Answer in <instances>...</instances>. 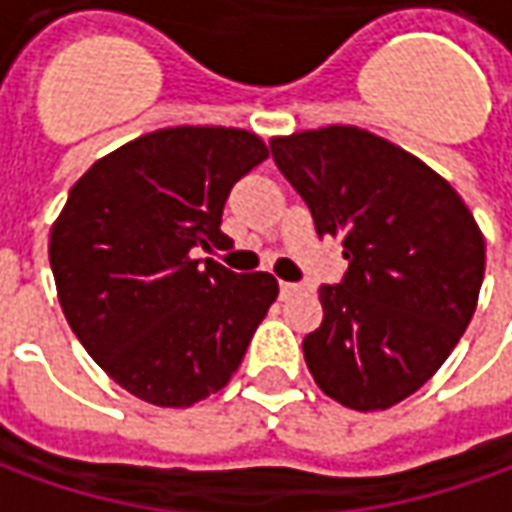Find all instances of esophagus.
<instances>
[{"label": "esophagus", "mask_w": 512, "mask_h": 512, "mask_svg": "<svg viewBox=\"0 0 512 512\" xmlns=\"http://www.w3.org/2000/svg\"><path fill=\"white\" fill-rule=\"evenodd\" d=\"M299 285L296 282H279V296L282 299H288V296H293V293H299Z\"/></svg>", "instance_id": "34e87169"}]
</instances>
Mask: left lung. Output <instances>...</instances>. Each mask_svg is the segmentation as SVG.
<instances>
[{
    "label": "left lung",
    "instance_id": "1",
    "mask_svg": "<svg viewBox=\"0 0 512 512\" xmlns=\"http://www.w3.org/2000/svg\"><path fill=\"white\" fill-rule=\"evenodd\" d=\"M271 156L318 235H340L348 271L321 285L323 323L304 359L356 411L414 395L472 321L485 241L458 191L403 147L354 126L271 139Z\"/></svg>",
    "mask_w": 512,
    "mask_h": 512
}]
</instances>
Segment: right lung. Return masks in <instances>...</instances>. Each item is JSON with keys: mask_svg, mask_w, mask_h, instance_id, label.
Wrapping results in <instances>:
<instances>
[{"mask_svg": "<svg viewBox=\"0 0 512 512\" xmlns=\"http://www.w3.org/2000/svg\"><path fill=\"white\" fill-rule=\"evenodd\" d=\"M266 158L241 128H161L95 161L68 194L49 241L62 312L139 400L183 408L219 392L277 299L271 274L191 260L227 241L224 202Z\"/></svg>", "mask_w": 512, "mask_h": 512, "instance_id": "right-lung-1", "label": "right lung"}]
</instances>
